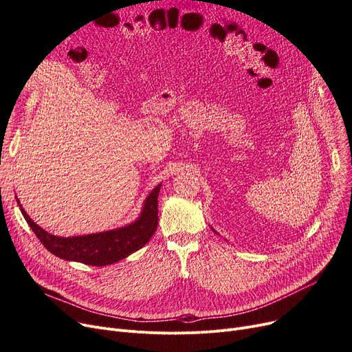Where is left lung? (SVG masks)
<instances>
[{"instance_id": "1", "label": "left lung", "mask_w": 352, "mask_h": 352, "mask_svg": "<svg viewBox=\"0 0 352 352\" xmlns=\"http://www.w3.org/2000/svg\"><path fill=\"white\" fill-rule=\"evenodd\" d=\"M211 230H212V231H214V232H215V234H218V232H217V231H215V230H214V228H211Z\"/></svg>"}]
</instances>
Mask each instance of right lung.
Wrapping results in <instances>:
<instances>
[{"label": "right lung", "instance_id": "right-lung-1", "mask_svg": "<svg viewBox=\"0 0 352 352\" xmlns=\"http://www.w3.org/2000/svg\"><path fill=\"white\" fill-rule=\"evenodd\" d=\"M160 188L161 184L145 198L140 217L131 224L109 231L67 238L52 235L36 226L23 208L20 199L16 198V202L30 228L50 252L67 261L104 267L124 260L150 241L158 226Z\"/></svg>", "mask_w": 352, "mask_h": 352}]
</instances>
